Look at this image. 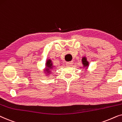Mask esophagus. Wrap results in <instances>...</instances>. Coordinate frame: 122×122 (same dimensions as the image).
<instances>
[{
	"mask_svg": "<svg viewBox=\"0 0 122 122\" xmlns=\"http://www.w3.org/2000/svg\"><path fill=\"white\" fill-rule=\"evenodd\" d=\"M72 62H66V65L67 66H71L72 65Z\"/></svg>",
	"mask_w": 122,
	"mask_h": 122,
	"instance_id": "1",
	"label": "esophagus"
}]
</instances>
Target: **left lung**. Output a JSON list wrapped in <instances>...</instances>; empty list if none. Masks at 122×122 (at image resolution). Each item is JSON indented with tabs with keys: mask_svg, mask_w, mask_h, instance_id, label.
Listing matches in <instances>:
<instances>
[{
	"mask_svg": "<svg viewBox=\"0 0 122 122\" xmlns=\"http://www.w3.org/2000/svg\"><path fill=\"white\" fill-rule=\"evenodd\" d=\"M81 62H82V66L84 69H85V71H86V70L88 69L89 66V62L87 61V57L86 56H83L82 57L81 59Z\"/></svg>",
	"mask_w": 122,
	"mask_h": 122,
	"instance_id": "8db88e82",
	"label": "left lung"
}]
</instances>
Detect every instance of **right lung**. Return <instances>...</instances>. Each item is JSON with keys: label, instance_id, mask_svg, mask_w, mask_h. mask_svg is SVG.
Listing matches in <instances>:
<instances>
[{"label": "right lung", "instance_id": "obj_1", "mask_svg": "<svg viewBox=\"0 0 122 122\" xmlns=\"http://www.w3.org/2000/svg\"><path fill=\"white\" fill-rule=\"evenodd\" d=\"M55 66L53 65L52 61L50 58H47L46 64H45V67L43 70V72L45 76L46 77H49L52 74V71L54 69Z\"/></svg>", "mask_w": 122, "mask_h": 122}]
</instances>
